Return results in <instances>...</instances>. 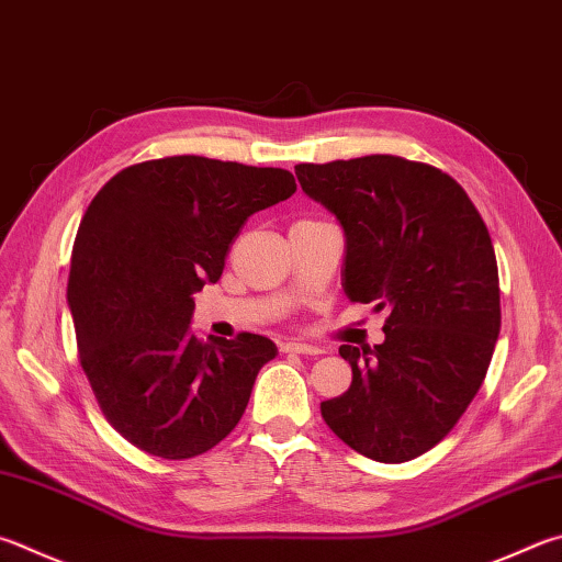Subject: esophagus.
I'll use <instances>...</instances> for the list:
<instances>
[{
	"mask_svg": "<svg viewBox=\"0 0 562 562\" xmlns=\"http://www.w3.org/2000/svg\"><path fill=\"white\" fill-rule=\"evenodd\" d=\"M280 349L288 351V353H304V356H319V353H324L322 346L302 344V341H288V344H282Z\"/></svg>",
	"mask_w": 562,
	"mask_h": 562,
	"instance_id": "34e87169",
	"label": "esophagus"
}]
</instances>
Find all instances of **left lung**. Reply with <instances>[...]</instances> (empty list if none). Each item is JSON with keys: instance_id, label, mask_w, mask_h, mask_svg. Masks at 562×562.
Returning a JSON list of instances; mask_svg holds the SVG:
<instances>
[{"instance_id": "obj_1", "label": "left lung", "mask_w": 562, "mask_h": 562, "mask_svg": "<svg viewBox=\"0 0 562 562\" xmlns=\"http://www.w3.org/2000/svg\"><path fill=\"white\" fill-rule=\"evenodd\" d=\"M346 238L344 292L387 312L379 346L344 344L351 385L322 403L329 430L397 464L445 440L484 383L502 329L492 238L442 169L395 155L294 167Z\"/></svg>"}]
</instances>
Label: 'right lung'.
I'll use <instances>...</instances> for the list:
<instances>
[{"instance_id": "1", "label": "right lung", "mask_w": 562, "mask_h": 562, "mask_svg": "<svg viewBox=\"0 0 562 562\" xmlns=\"http://www.w3.org/2000/svg\"><path fill=\"white\" fill-rule=\"evenodd\" d=\"M288 169L196 155L117 171L90 201L70 255L78 359L108 423L142 452H209L246 413L268 336L191 334L193 292L218 282L252 213L290 199Z\"/></svg>"}]
</instances>
